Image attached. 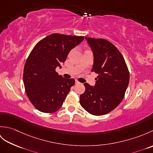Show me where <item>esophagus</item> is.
<instances>
[{
	"label": "esophagus",
	"instance_id": "1",
	"mask_svg": "<svg viewBox=\"0 0 153 153\" xmlns=\"http://www.w3.org/2000/svg\"><path fill=\"white\" fill-rule=\"evenodd\" d=\"M75 83H76V84H79V82H78V81H77V80L76 81V82H75Z\"/></svg>",
	"mask_w": 153,
	"mask_h": 153
}]
</instances>
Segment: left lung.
<instances>
[{
  "mask_svg": "<svg viewBox=\"0 0 153 153\" xmlns=\"http://www.w3.org/2000/svg\"><path fill=\"white\" fill-rule=\"evenodd\" d=\"M94 54L92 71L99 74L95 85L84 83L81 106L91 114L101 116L116 108L125 95L129 80L126 61L114 45L105 39L85 37Z\"/></svg>",
  "mask_w": 153,
  "mask_h": 153,
  "instance_id": "1",
  "label": "left lung"
}]
</instances>
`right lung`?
Wrapping results in <instances>:
<instances>
[{
  "mask_svg": "<svg viewBox=\"0 0 153 153\" xmlns=\"http://www.w3.org/2000/svg\"><path fill=\"white\" fill-rule=\"evenodd\" d=\"M83 39V36L53 33L39 41L31 51L23 79L28 99L38 110L53 113L62 106L75 79L59 76L56 68L66 61L70 51Z\"/></svg>",
  "mask_w": 153,
  "mask_h": 153,
  "instance_id": "right-lung-1",
  "label": "right lung"
}]
</instances>
